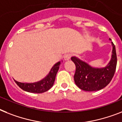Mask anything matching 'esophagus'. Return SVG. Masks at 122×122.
I'll list each match as a JSON object with an SVG mask.
<instances>
[{"mask_svg":"<svg viewBox=\"0 0 122 122\" xmlns=\"http://www.w3.org/2000/svg\"><path fill=\"white\" fill-rule=\"evenodd\" d=\"M72 57V54H67L64 56V60H69Z\"/></svg>","mask_w":122,"mask_h":122,"instance_id":"1","label":"esophagus"}]
</instances>
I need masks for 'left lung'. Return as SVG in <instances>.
Listing matches in <instances>:
<instances>
[{
    "label": "left lung",
    "instance_id": "8db88e82",
    "mask_svg": "<svg viewBox=\"0 0 122 122\" xmlns=\"http://www.w3.org/2000/svg\"><path fill=\"white\" fill-rule=\"evenodd\" d=\"M112 45L113 49L111 59L108 65L103 68L92 67L76 57L71 58L76 67L74 81L78 88L85 91H97L110 82L115 72L117 62L115 47L113 42Z\"/></svg>",
    "mask_w": 122,
    "mask_h": 122
}]
</instances>
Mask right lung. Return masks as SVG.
<instances>
[{"mask_svg":"<svg viewBox=\"0 0 122 122\" xmlns=\"http://www.w3.org/2000/svg\"><path fill=\"white\" fill-rule=\"evenodd\" d=\"M62 62H59L55 63L51 68L49 74L45 78L39 81H36L34 83H22L14 80L18 86L25 91L30 93H44L49 90L54 85L55 77Z\"/></svg>","mask_w":122,"mask_h":122,"instance_id":"right-lung-1","label":"right lung"}]
</instances>
